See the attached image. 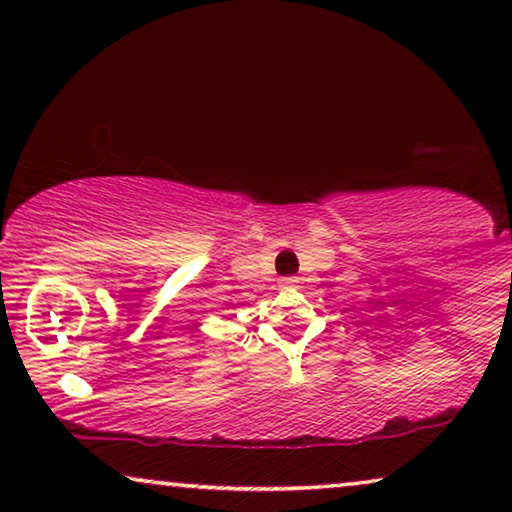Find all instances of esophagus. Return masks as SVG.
I'll list each match as a JSON object with an SVG mask.
<instances>
[{"label": "esophagus", "mask_w": 512, "mask_h": 512, "mask_svg": "<svg viewBox=\"0 0 512 512\" xmlns=\"http://www.w3.org/2000/svg\"><path fill=\"white\" fill-rule=\"evenodd\" d=\"M282 284H284V286H296L298 279H296V277H284Z\"/></svg>", "instance_id": "obj_1"}]
</instances>
